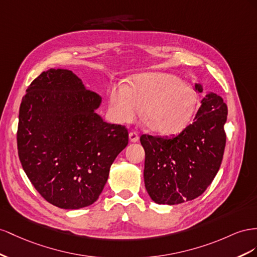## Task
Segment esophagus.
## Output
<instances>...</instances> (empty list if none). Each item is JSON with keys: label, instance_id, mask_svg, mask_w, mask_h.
I'll return each instance as SVG.
<instances>
[{"label": "esophagus", "instance_id": "1", "mask_svg": "<svg viewBox=\"0 0 257 257\" xmlns=\"http://www.w3.org/2000/svg\"><path fill=\"white\" fill-rule=\"evenodd\" d=\"M129 140H130V142H133V143L138 142L139 141V135L137 133H130L129 134Z\"/></svg>", "mask_w": 257, "mask_h": 257}]
</instances>
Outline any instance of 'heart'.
<instances>
[{
    "mask_svg": "<svg viewBox=\"0 0 257 257\" xmlns=\"http://www.w3.org/2000/svg\"><path fill=\"white\" fill-rule=\"evenodd\" d=\"M199 105L193 86L167 73H142L130 87L119 85L108 92V114L117 123H130L143 114L161 136L181 134L192 122Z\"/></svg>",
    "mask_w": 257,
    "mask_h": 257,
    "instance_id": "1",
    "label": "heart"
}]
</instances>
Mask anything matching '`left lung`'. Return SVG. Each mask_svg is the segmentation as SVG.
<instances>
[{"mask_svg":"<svg viewBox=\"0 0 257 257\" xmlns=\"http://www.w3.org/2000/svg\"><path fill=\"white\" fill-rule=\"evenodd\" d=\"M196 89L202 92L200 84ZM227 105L208 92L185 130L172 138L143 135L144 184L158 204H179L199 197L215 178L224 155Z\"/></svg>","mask_w":257,"mask_h":257,"instance_id":"obj_1","label":"left lung"}]
</instances>
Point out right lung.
Returning <instances> with one entry per match:
<instances>
[{"label": "right lung", "mask_w": 257, "mask_h": 257, "mask_svg": "<svg viewBox=\"0 0 257 257\" xmlns=\"http://www.w3.org/2000/svg\"><path fill=\"white\" fill-rule=\"evenodd\" d=\"M19 109L18 155L44 199L76 210L97 201L128 131L96 113L101 97L64 69H49L28 87Z\"/></svg>", "instance_id": "obj_1"}]
</instances>
